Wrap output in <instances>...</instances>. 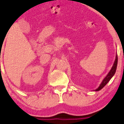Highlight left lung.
Instances as JSON below:
<instances>
[{
	"label": "left lung",
	"mask_w": 124,
	"mask_h": 124,
	"mask_svg": "<svg viewBox=\"0 0 124 124\" xmlns=\"http://www.w3.org/2000/svg\"><path fill=\"white\" fill-rule=\"evenodd\" d=\"M117 55L116 56V59L114 63H113V65L112 67V68H111L110 71H109V72L108 73V74L106 76V77L104 78L103 80L102 81L99 87L95 90V91H98L100 90H101V89L103 88V87H104V86H106L107 85V83H108L110 81V80L112 78V77L114 76V74L116 72V68H117Z\"/></svg>",
	"instance_id": "obj_1"
}]
</instances>
